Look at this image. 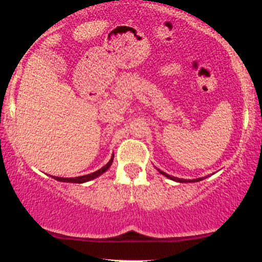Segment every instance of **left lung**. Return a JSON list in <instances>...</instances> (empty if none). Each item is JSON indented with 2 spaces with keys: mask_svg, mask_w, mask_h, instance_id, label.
<instances>
[{
  "mask_svg": "<svg viewBox=\"0 0 262 262\" xmlns=\"http://www.w3.org/2000/svg\"><path fill=\"white\" fill-rule=\"evenodd\" d=\"M162 172V171H160ZM164 176H166V177H169V179H171V180H175V181H177V182H194V181H187V180H181V179H176V177H172V176H169V175H166V173H164V172H162ZM201 179H199V180H196V181H200Z\"/></svg>",
  "mask_w": 262,
  "mask_h": 262,
  "instance_id": "8db88e82",
  "label": "left lung"
}]
</instances>
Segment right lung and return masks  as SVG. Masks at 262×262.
I'll list each match as a JSON object with an SVG mask.
<instances>
[{
    "instance_id": "obj_1",
    "label": "right lung",
    "mask_w": 262,
    "mask_h": 262,
    "mask_svg": "<svg viewBox=\"0 0 262 262\" xmlns=\"http://www.w3.org/2000/svg\"><path fill=\"white\" fill-rule=\"evenodd\" d=\"M113 159H114V158H111L110 162L107 163L105 166H103L102 169H99L98 171L92 172V173H89V175L75 177V179H63V177H54V179L57 180V181H61V182H72V183H83V182H87V181H91V180L96 179V177H98L99 175H102L103 172H105L106 170L110 167L111 163H113Z\"/></svg>"
}]
</instances>
